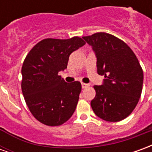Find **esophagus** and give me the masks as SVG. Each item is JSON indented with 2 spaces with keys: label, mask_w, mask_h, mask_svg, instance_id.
Masks as SVG:
<instances>
[{
  "label": "esophagus",
  "mask_w": 152,
  "mask_h": 152,
  "mask_svg": "<svg viewBox=\"0 0 152 152\" xmlns=\"http://www.w3.org/2000/svg\"><path fill=\"white\" fill-rule=\"evenodd\" d=\"M81 86H82L83 89H86V88L89 87V84H86V83H81Z\"/></svg>",
  "instance_id": "1"
}]
</instances>
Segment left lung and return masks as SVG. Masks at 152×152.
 <instances>
[{
    "instance_id": "8db88e82",
    "label": "left lung",
    "mask_w": 152,
    "mask_h": 152,
    "mask_svg": "<svg viewBox=\"0 0 152 152\" xmlns=\"http://www.w3.org/2000/svg\"><path fill=\"white\" fill-rule=\"evenodd\" d=\"M97 58V72L104 76L94 86L95 98L90 104L97 116L117 122L132 113L140 99L143 72L133 50L123 40L108 33L83 37Z\"/></svg>"
}]
</instances>
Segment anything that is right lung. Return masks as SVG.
I'll return each mask as SVG.
<instances>
[{"mask_svg": "<svg viewBox=\"0 0 152 152\" xmlns=\"http://www.w3.org/2000/svg\"><path fill=\"white\" fill-rule=\"evenodd\" d=\"M85 44L78 37L44 39L26 57L22 66V91L31 113L42 124L61 125L75 112L81 84L65 82L58 72L66 68L70 54Z\"/></svg>", "mask_w": 152, "mask_h": 152, "instance_id": "1", "label": "right lung"}]
</instances>
